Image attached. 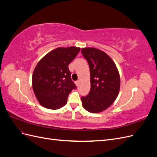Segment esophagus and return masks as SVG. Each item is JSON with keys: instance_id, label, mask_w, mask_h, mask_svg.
<instances>
[{"instance_id": "1", "label": "esophagus", "mask_w": 157, "mask_h": 157, "mask_svg": "<svg viewBox=\"0 0 157 157\" xmlns=\"http://www.w3.org/2000/svg\"><path fill=\"white\" fill-rule=\"evenodd\" d=\"M75 84L77 85V86H78V84H79V81H78V80H77V81H75Z\"/></svg>"}]
</instances>
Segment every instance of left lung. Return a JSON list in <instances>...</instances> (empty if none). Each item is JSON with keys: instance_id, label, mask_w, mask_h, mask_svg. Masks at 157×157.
Returning a JSON list of instances; mask_svg holds the SVG:
<instances>
[{"instance_id": "left-lung-1", "label": "left lung", "mask_w": 157, "mask_h": 157, "mask_svg": "<svg viewBox=\"0 0 157 157\" xmlns=\"http://www.w3.org/2000/svg\"><path fill=\"white\" fill-rule=\"evenodd\" d=\"M88 61L91 88L81 98L83 107L97 113L105 110L115 101L120 90V75L115 63L105 52L95 48L81 50Z\"/></svg>"}]
</instances>
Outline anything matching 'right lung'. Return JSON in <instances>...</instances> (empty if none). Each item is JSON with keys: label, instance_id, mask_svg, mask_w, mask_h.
Masks as SVG:
<instances>
[{"label": "right lung", "instance_id": "add662e5", "mask_svg": "<svg viewBox=\"0 0 157 157\" xmlns=\"http://www.w3.org/2000/svg\"><path fill=\"white\" fill-rule=\"evenodd\" d=\"M80 48H58L50 52L37 63L32 85L41 105L50 109L64 106L72 90L77 88L71 80L68 66L77 56Z\"/></svg>", "mask_w": 157, "mask_h": 157}]
</instances>
